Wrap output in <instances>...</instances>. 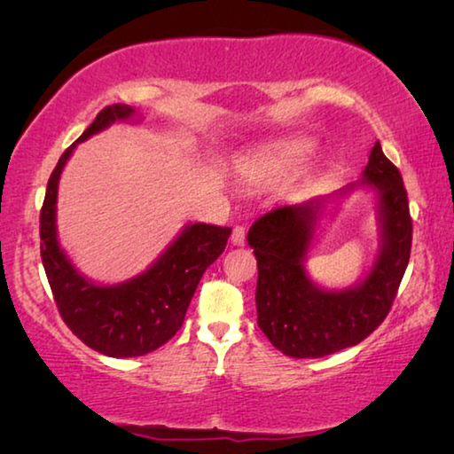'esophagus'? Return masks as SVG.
Returning a JSON list of instances; mask_svg holds the SVG:
<instances>
[{
	"mask_svg": "<svg viewBox=\"0 0 454 454\" xmlns=\"http://www.w3.org/2000/svg\"><path fill=\"white\" fill-rule=\"evenodd\" d=\"M244 242H246V230H244V226H236L232 230V244L244 246Z\"/></svg>",
	"mask_w": 454,
	"mask_h": 454,
	"instance_id": "34e87169",
	"label": "esophagus"
}]
</instances>
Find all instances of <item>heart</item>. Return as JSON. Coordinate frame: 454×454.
<instances>
[{
	"label": "heart",
	"mask_w": 454,
	"mask_h": 454,
	"mask_svg": "<svg viewBox=\"0 0 454 454\" xmlns=\"http://www.w3.org/2000/svg\"><path fill=\"white\" fill-rule=\"evenodd\" d=\"M312 152L309 140H286L278 142L254 153L244 156L236 166L238 178L252 186L278 182L294 174Z\"/></svg>",
	"instance_id": "1"
}]
</instances>
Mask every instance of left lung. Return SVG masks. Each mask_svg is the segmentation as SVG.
<instances>
[{
	"label": "left lung",
	"instance_id": "obj_1",
	"mask_svg": "<svg viewBox=\"0 0 454 454\" xmlns=\"http://www.w3.org/2000/svg\"><path fill=\"white\" fill-rule=\"evenodd\" d=\"M358 185L377 194L380 254L355 287L326 291L309 280L305 260L325 206ZM248 244L258 260V326L276 348L292 358H320L355 347L387 318L409 266L412 220L401 172L376 142L363 178L328 198L264 214L252 224Z\"/></svg>",
	"mask_w": 454,
	"mask_h": 454
}]
</instances>
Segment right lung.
I'll return each mask as SVG.
<instances>
[{
	"mask_svg": "<svg viewBox=\"0 0 454 454\" xmlns=\"http://www.w3.org/2000/svg\"><path fill=\"white\" fill-rule=\"evenodd\" d=\"M114 121H137L126 104L104 107L90 128L61 153L51 172L40 214L42 262L61 318L83 344L114 358L144 356L182 328L202 274L226 248L232 228L186 224L145 272L120 284H98L83 276L61 250L56 212L64 166L80 142Z\"/></svg>",
	"mask_w": 454,
	"mask_h": 454,
	"instance_id": "obj_1",
	"label": "right lung"
}]
</instances>
